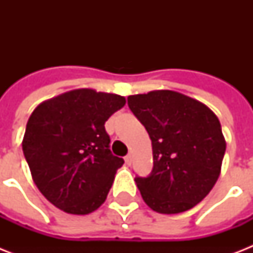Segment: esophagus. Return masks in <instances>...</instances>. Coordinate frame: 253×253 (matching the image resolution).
Wrapping results in <instances>:
<instances>
[{"label":"esophagus","instance_id":"1","mask_svg":"<svg viewBox=\"0 0 253 253\" xmlns=\"http://www.w3.org/2000/svg\"><path fill=\"white\" fill-rule=\"evenodd\" d=\"M125 162H126L127 166H130V164H131V155H127L126 158H125Z\"/></svg>","mask_w":253,"mask_h":253}]
</instances>
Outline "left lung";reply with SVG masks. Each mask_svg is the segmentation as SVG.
I'll use <instances>...</instances> for the list:
<instances>
[{
	"mask_svg": "<svg viewBox=\"0 0 253 253\" xmlns=\"http://www.w3.org/2000/svg\"><path fill=\"white\" fill-rule=\"evenodd\" d=\"M127 103L152 142V172L135 178L144 202L162 214L194 208L219 177L226 151L219 119L202 102L173 90L130 95Z\"/></svg>",
	"mask_w": 253,
	"mask_h": 253,
	"instance_id": "left-lung-1",
	"label": "left lung"
}]
</instances>
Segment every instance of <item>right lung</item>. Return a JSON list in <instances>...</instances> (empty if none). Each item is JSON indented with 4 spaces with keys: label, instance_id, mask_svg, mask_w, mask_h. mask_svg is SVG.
Listing matches in <instances>:
<instances>
[{
    "label": "right lung",
    "instance_id": "obj_1",
    "mask_svg": "<svg viewBox=\"0 0 253 253\" xmlns=\"http://www.w3.org/2000/svg\"><path fill=\"white\" fill-rule=\"evenodd\" d=\"M125 103L122 95L76 89L30 115L23 155L38 189L57 209L85 215L105 202L125 163L111 154L105 122Z\"/></svg>",
    "mask_w": 253,
    "mask_h": 253
}]
</instances>
